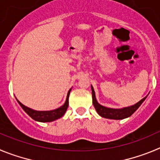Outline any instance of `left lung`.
Wrapping results in <instances>:
<instances>
[{"label":"left lung","mask_w":160,"mask_h":160,"mask_svg":"<svg viewBox=\"0 0 160 160\" xmlns=\"http://www.w3.org/2000/svg\"><path fill=\"white\" fill-rule=\"evenodd\" d=\"M91 87H92V103L97 113L101 117L111 119H123L131 116L134 112L139 108V106L142 104V103L144 101L145 99L148 96H145L144 98L139 100L136 104L132 105L130 107H126L123 108H110L102 106V105L98 103L97 100H96V95H95L94 89H93L92 86H91Z\"/></svg>","instance_id":"1"}]
</instances>
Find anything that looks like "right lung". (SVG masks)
I'll use <instances>...</instances> for the list:
<instances>
[{
    "mask_svg": "<svg viewBox=\"0 0 160 160\" xmlns=\"http://www.w3.org/2000/svg\"><path fill=\"white\" fill-rule=\"evenodd\" d=\"M70 92H71V89H69L68 92L67 98H66L65 103L60 107L59 108L55 109V110L52 111H36L33 109H31L29 108L24 106V104L21 103L19 100H17V102L19 103V104L21 105V107L24 109V111L26 112L27 114L32 118L33 119L36 121L39 122H52L54 121L56 119H60V117H62L64 115V113L67 111L68 107V97H69Z\"/></svg>",
    "mask_w": 160,
    "mask_h": 160,
    "instance_id": "right-lung-1",
    "label": "right lung"
}]
</instances>
